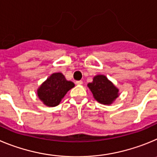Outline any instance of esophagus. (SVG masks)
Listing matches in <instances>:
<instances>
[{"mask_svg":"<svg viewBox=\"0 0 157 157\" xmlns=\"http://www.w3.org/2000/svg\"><path fill=\"white\" fill-rule=\"evenodd\" d=\"M82 84H83V81H82V80H78V81H76V84H77V85H81Z\"/></svg>","mask_w":157,"mask_h":157,"instance_id":"1","label":"esophagus"}]
</instances>
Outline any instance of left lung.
<instances>
[{
  "mask_svg": "<svg viewBox=\"0 0 157 157\" xmlns=\"http://www.w3.org/2000/svg\"><path fill=\"white\" fill-rule=\"evenodd\" d=\"M87 87L94 99L103 105H111L120 95L119 89L103 74L94 76L92 82L87 84Z\"/></svg>",
  "mask_w": 157,
  "mask_h": 157,
  "instance_id": "left-lung-1",
  "label": "left lung"
}]
</instances>
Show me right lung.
<instances>
[{"label":"right lung","instance_id":"right-lung-1","mask_svg":"<svg viewBox=\"0 0 157 157\" xmlns=\"http://www.w3.org/2000/svg\"><path fill=\"white\" fill-rule=\"evenodd\" d=\"M74 86L75 84L66 80L62 73H54L38 87L37 97L45 105L55 107Z\"/></svg>","mask_w":157,"mask_h":157}]
</instances>
